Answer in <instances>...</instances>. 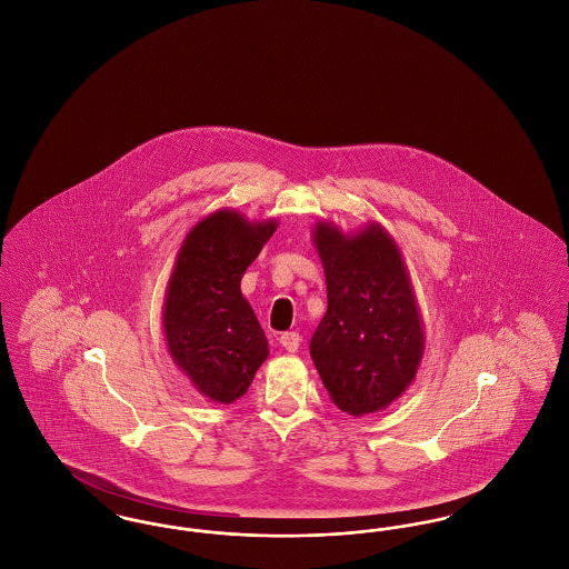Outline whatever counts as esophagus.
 Masks as SVG:
<instances>
[{
    "label": "esophagus",
    "instance_id": "34e87169",
    "mask_svg": "<svg viewBox=\"0 0 569 569\" xmlns=\"http://www.w3.org/2000/svg\"><path fill=\"white\" fill-rule=\"evenodd\" d=\"M279 343H281V348L288 350V352H298V348H300V335L295 332V330L283 332V335L279 337Z\"/></svg>",
    "mask_w": 569,
    "mask_h": 569
}]
</instances>
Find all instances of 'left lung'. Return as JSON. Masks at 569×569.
Masks as SVG:
<instances>
[{
    "instance_id": "obj_1",
    "label": "left lung",
    "mask_w": 569,
    "mask_h": 569,
    "mask_svg": "<svg viewBox=\"0 0 569 569\" xmlns=\"http://www.w3.org/2000/svg\"><path fill=\"white\" fill-rule=\"evenodd\" d=\"M328 309L309 352L341 411L360 418L397 401L416 379L425 325L403 253L378 221L343 232L313 226Z\"/></svg>"
}]
</instances>
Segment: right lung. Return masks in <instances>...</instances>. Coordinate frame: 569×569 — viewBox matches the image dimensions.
<instances>
[{
  "label": "right lung",
  "mask_w": 569,
  "mask_h": 569,
  "mask_svg": "<svg viewBox=\"0 0 569 569\" xmlns=\"http://www.w3.org/2000/svg\"><path fill=\"white\" fill-rule=\"evenodd\" d=\"M234 209L200 219L177 253L163 295L168 353L191 386L216 403L243 397L269 358V341L241 295L247 267L277 230Z\"/></svg>",
  "instance_id": "1"
}]
</instances>
